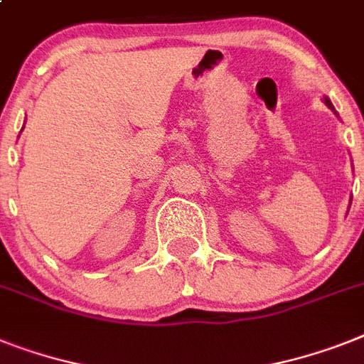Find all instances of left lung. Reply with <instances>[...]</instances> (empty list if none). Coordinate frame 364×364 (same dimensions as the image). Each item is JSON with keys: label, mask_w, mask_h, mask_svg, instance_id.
Listing matches in <instances>:
<instances>
[{"label": "left lung", "mask_w": 364, "mask_h": 364, "mask_svg": "<svg viewBox=\"0 0 364 364\" xmlns=\"http://www.w3.org/2000/svg\"><path fill=\"white\" fill-rule=\"evenodd\" d=\"M323 104H326V106L329 107V109H331L333 113H335V115L338 117V113H337V111H335V106H333V104H331V100H329V98H327V96H323ZM350 204H351V203H350Z\"/></svg>", "instance_id": "left-lung-1"}]
</instances>
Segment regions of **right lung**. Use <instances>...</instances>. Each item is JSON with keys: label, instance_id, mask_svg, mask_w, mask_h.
<instances>
[{"label": "right lung", "instance_id": "obj_1", "mask_svg": "<svg viewBox=\"0 0 364 364\" xmlns=\"http://www.w3.org/2000/svg\"><path fill=\"white\" fill-rule=\"evenodd\" d=\"M22 130H23V128H22Z\"/></svg>", "mask_w": 364, "mask_h": 364}]
</instances>
